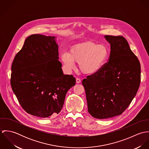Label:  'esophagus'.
Listing matches in <instances>:
<instances>
[{
	"instance_id": "1",
	"label": "esophagus",
	"mask_w": 149,
	"mask_h": 149,
	"mask_svg": "<svg viewBox=\"0 0 149 149\" xmlns=\"http://www.w3.org/2000/svg\"><path fill=\"white\" fill-rule=\"evenodd\" d=\"M76 83H81V79L79 78H76Z\"/></svg>"
}]
</instances>
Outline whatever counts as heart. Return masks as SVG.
Masks as SVG:
<instances>
[{
	"label": "heart",
	"mask_w": 149,
	"mask_h": 149,
	"mask_svg": "<svg viewBox=\"0 0 149 149\" xmlns=\"http://www.w3.org/2000/svg\"><path fill=\"white\" fill-rule=\"evenodd\" d=\"M108 56L109 51L105 45L86 42L73 46L69 53H63L61 61L68 70L73 69L76 63L79 64V68L83 73L92 74L103 68Z\"/></svg>",
	"instance_id": "1"
}]
</instances>
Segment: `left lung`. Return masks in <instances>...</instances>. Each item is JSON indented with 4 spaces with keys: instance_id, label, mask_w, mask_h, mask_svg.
<instances>
[{
    "instance_id": "left-lung-1",
    "label": "left lung",
    "mask_w": 149,
    "mask_h": 149,
    "mask_svg": "<svg viewBox=\"0 0 149 149\" xmlns=\"http://www.w3.org/2000/svg\"><path fill=\"white\" fill-rule=\"evenodd\" d=\"M105 38L111 45L108 61L82 81L88 111L99 119L122 114L136 95L141 83V64L126 38L108 35Z\"/></svg>"
}]
</instances>
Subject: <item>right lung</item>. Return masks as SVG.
<instances>
[{
	"label": "right lung",
	"mask_w": 149,
	"mask_h": 149,
	"mask_svg": "<svg viewBox=\"0 0 149 149\" xmlns=\"http://www.w3.org/2000/svg\"><path fill=\"white\" fill-rule=\"evenodd\" d=\"M54 38L30 36L11 66V85L20 105L42 118L60 112L68 91L76 84L73 75L63 72Z\"/></svg>",
	"instance_id": "add662e5"
}]
</instances>
